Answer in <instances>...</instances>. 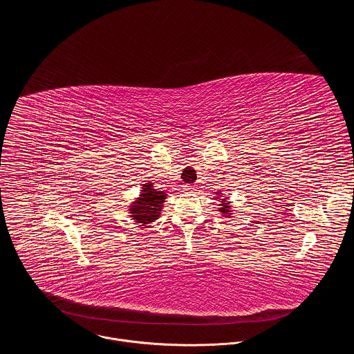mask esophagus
Masks as SVG:
<instances>
[{"label": "esophagus", "mask_w": 354, "mask_h": 354, "mask_svg": "<svg viewBox=\"0 0 354 354\" xmlns=\"http://www.w3.org/2000/svg\"><path fill=\"white\" fill-rule=\"evenodd\" d=\"M193 187H194V186H193V185H190V183L183 185V189H185V190H193Z\"/></svg>", "instance_id": "esophagus-1"}]
</instances>
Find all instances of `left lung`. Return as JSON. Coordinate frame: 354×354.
I'll return each mask as SVG.
<instances>
[{"label":"left lung","instance_id":"obj_1","mask_svg":"<svg viewBox=\"0 0 354 354\" xmlns=\"http://www.w3.org/2000/svg\"><path fill=\"white\" fill-rule=\"evenodd\" d=\"M220 200H223V201H221V205H220L223 209H220V210H221V213H224V214H225V213H228V212H230V206H228V203H225V198H220Z\"/></svg>","mask_w":354,"mask_h":354}]
</instances>
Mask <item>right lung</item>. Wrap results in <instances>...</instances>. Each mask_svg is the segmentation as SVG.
<instances>
[{"instance_id":"add662e5","label":"right lung","mask_w":354,"mask_h":354,"mask_svg":"<svg viewBox=\"0 0 354 354\" xmlns=\"http://www.w3.org/2000/svg\"><path fill=\"white\" fill-rule=\"evenodd\" d=\"M165 201V194L162 192H156L153 185L148 183L142 187L141 197L131 206L130 213L136 221L148 224L157 220L161 214V205Z\"/></svg>"}]
</instances>
